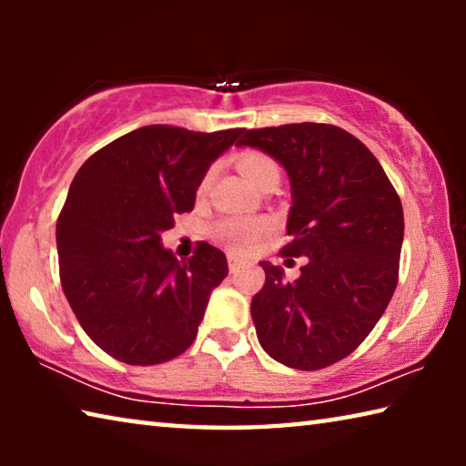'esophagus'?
Instances as JSON below:
<instances>
[{"mask_svg": "<svg viewBox=\"0 0 466 466\" xmlns=\"http://www.w3.org/2000/svg\"><path fill=\"white\" fill-rule=\"evenodd\" d=\"M247 265H248V263L244 261V258H238V257H234V255L228 257V267H230L232 273H238V271L244 269V267H247Z\"/></svg>", "mask_w": 466, "mask_h": 466, "instance_id": "34e87169", "label": "esophagus"}]
</instances>
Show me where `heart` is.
<instances>
[{"instance_id":"heart-1","label":"heart","mask_w":466,"mask_h":466,"mask_svg":"<svg viewBox=\"0 0 466 466\" xmlns=\"http://www.w3.org/2000/svg\"><path fill=\"white\" fill-rule=\"evenodd\" d=\"M238 168L244 175V178L252 185H258L267 172L278 170L275 162L269 156L265 154H257V152H248L240 156L238 160ZM209 183V175L205 177L203 187ZM269 232V224L265 219H252V218H226L219 219V222L211 228V234L214 238L224 244L226 248L236 250V252H247L252 247H257V242L263 238V236Z\"/></svg>"}]
</instances>
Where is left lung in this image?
I'll return each mask as SVG.
<instances>
[{
	"label": "left lung",
	"mask_w": 466,
	"mask_h": 466,
	"mask_svg": "<svg viewBox=\"0 0 466 466\" xmlns=\"http://www.w3.org/2000/svg\"><path fill=\"white\" fill-rule=\"evenodd\" d=\"M240 147L288 172L291 208L283 257H306L296 281L263 261L265 286L250 302L258 343L279 364L320 370L356 350L397 288L403 205L374 154L325 123L244 131Z\"/></svg>",
	"instance_id": "8db88e82"
}]
</instances>
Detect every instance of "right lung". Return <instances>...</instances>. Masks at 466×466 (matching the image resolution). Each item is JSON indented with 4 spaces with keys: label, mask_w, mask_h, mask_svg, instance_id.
Segmentation results:
<instances>
[{
    "label": "right lung",
    "mask_w": 466,
    "mask_h": 466,
    "mask_svg": "<svg viewBox=\"0 0 466 466\" xmlns=\"http://www.w3.org/2000/svg\"><path fill=\"white\" fill-rule=\"evenodd\" d=\"M244 129L197 133L147 125L82 164L57 219L63 294L108 356L154 366L191 347L226 255L208 242L191 258L162 247L191 211L201 180Z\"/></svg>",
    "instance_id": "add662e5"
}]
</instances>
